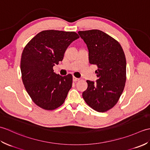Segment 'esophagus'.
I'll list each match as a JSON object with an SVG mask.
<instances>
[{
  "instance_id": "1",
  "label": "esophagus",
  "mask_w": 150,
  "mask_h": 150,
  "mask_svg": "<svg viewBox=\"0 0 150 150\" xmlns=\"http://www.w3.org/2000/svg\"><path fill=\"white\" fill-rule=\"evenodd\" d=\"M79 80H80V79H78V78H76V77H73V81H74V82H77V81H79Z\"/></svg>"
}]
</instances>
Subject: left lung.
Returning a JSON list of instances; mask_svg holds the SVG:
<instances>
[{
  "label": "left lung",
  "mask_w": 150,
  "mask_h": 150,
  "mask_svg": "<svg viewBox=\"0 0 150 150\" xmlns=\"http://www.w3.org/2000/svg\"><path fill=\"white\" fill-rule=\"evenodd\" d=\"M86 44L89 62L97 66L96 82L87 81L88 88L82 93L89 106L98 112L111 109L119 100L126 81V60L119 42L98 30L79 31Z\"/></svg>",
  "instance_id": "left-lung-1"
}]
</instances>
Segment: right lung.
<instances>
[{"label": "right lung", "mask_w": 150, "mask_h": 150, "mask_svg": "<svg viewBox=\"0 0 150 150\" xmlns=\"http://www.w3.org/2000/svg\"><path fill=\"white\" fill-rule=\"evenodd\" d=\"M79 38L74 31L44 30L36 35L23 50L21 60L22 80L33 103L46 110L64 103L72 86L73 77L54 72L67 47Z\"/></svg>", "instance_id": "1"}]
</instances>
